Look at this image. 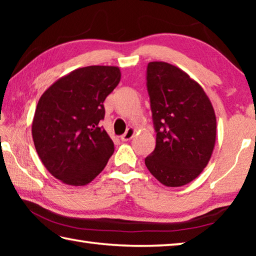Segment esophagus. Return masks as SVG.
<instances>
[{"instance_id": "34e87169", "label": "esophagus", "mask_w": 256, "mask_h": 256, "mask_svg": "<svg viewBox=\"0 0 256 256\" xmlns=\"http://www.w3.org/2000/svg\"><path fill=\"white\" fill-rule=\"evenodd\" d=\"M134 133H136V128H128L126 130V132H125L122 136H120V140L122 141H128V140H131V138H133V136H134Z\"/></svg>"}]
</instances>
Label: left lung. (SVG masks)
Instances as JSON below:
<instances>
[{
  "instance_id": "obj_1",
  "label": "left lung",
  "mask_w": 256,
  "mask_h": 256,
  "mask_svg": "<svg viewBox=\"0 0 256 256\" xmlns=\"http://www.w3.org/2000/svg\"><path fill=\"white\" fill-rule=\"evenodd\" d=\"M146 86L157 138L146 166L168 188L188 184L206 167L214 148V106L196 80L170 63L148 64Z\"/></svg>"
}]
</instances>
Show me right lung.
I'll list each match as a JSON object with an SVG mask.
<instances>
[{"mask_svg": "<svg viewBox=\"0 0 256 256\" xmlns=\"http://www.w3.org/2000/svg\"><path fill=\"white\" fill-rule=\"evenodd\" d=\"M120 80L118 66L80 68L60 78L42 94L32 133L42 162L55 178L72 186L89 184L114 152L99 126L104 102Z\"/></svg>", "mask_w": 256, "mask_h": 256, "instance_id": "1", "label": "right lung"}]
</instances>
